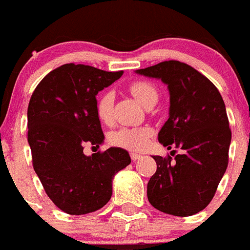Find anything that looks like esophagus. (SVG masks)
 <instances>
[{"instance_id":"1","label":"esophagus","mask_w":250,"mask_h":250,"mask_svg":"<svg viewBox=\"0 0 250 250\" xmlns=\"http://www.w3.org/2000/svg\"><path fill=\"white\" fill-rule=\"evenodd\" d=\"M141 158H142V154H140V153H131V159H132L133 162L141 159Z\"/></svg>"}]
</instances>
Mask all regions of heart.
<instances>
[{
  "label": "heart",
  "mask_w": 250,
  "mask_h": 250,
  "mask_svg": "<svg viewBox=\"0 0 250 250\" xmlns=\"http://www.w3.org/2000/svg\"><path fill=\"white\" fill-rule=\"evenodd\" d=\"M131 95L143 105L147 107L153 102H157L158 91L152 83L146 80H136L128 85ZM114 95L112 91H104L101 93L96 103L97 117L103 124L110 125L114 120L113 117ZM153 136L152 128L147 126L138 127H122L113 131L109 135V142L117 147L126 148L131 150H142L149 143Z\"/></svg>",
  "instance_id": "obj_1"
}]
</instances>
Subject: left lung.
<instances>
[{
    "label": "left lung",
    "instance_id": "8db88e82",
    "mask_svg": "<svg viewBox=\"0 0 250 250\" xmlns=\"http://www.w3.org/2000/svg\"><path fill=\"white\" fill-rule=\"evenodd\" d=\"M136 73L167 86L169 119L158 141L167 149H182L175 160L153 157L157 171L147 185L148 201L165 214L191 216L210 203L229 164L231 130L224 100L209 79L179 61Z\"/></svg>",
    "mask_w": 250,
    "mask_h": 250
}]
</instances>
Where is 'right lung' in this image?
Wrapping results in <instances>:
<instances>
[{"instance_id": "obj_1", "label": "right lung", "mask_w": 250, "mask_h": 250, "mask_svg": "<svg viewBox=\"0 0 250 250\" xmlns=\"http://www.w3.org/2000/svg\"><path fill=\"white\" fill-rule=\"evenodd\" d=\"M124 71L64 64L36 86L28 107V142L33 165L47 196L62 211L83 215L109 202L115 174L127 167V150L110 147L86 155V143L104 141L96 96Z\"/></svg>"}]
</instances>
